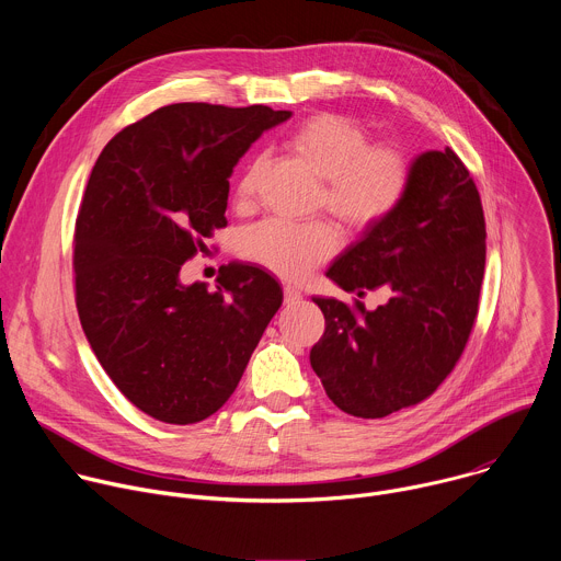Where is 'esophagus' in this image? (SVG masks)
<instances>
[{"mask_svg": "<svg viewBox=\"0 0 561 561\" xmlns=\"http://www.w3.org/2000/svg\"><path fill=\"white\" fill-rule=\"evenodd\" d=\"M299 299H301V293L297 288L284 286V304L286 306H295V304H299Z\"/></svg>", "mask_w": 561, "mask_h": 561, "instance_id": "obj_1", "label": "esophagus"}]
</instances>
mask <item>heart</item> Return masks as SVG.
I'll return each instance as SVG.
<instances>
[{"mask_svg":"<svg viewBox=\"0 0 561 561\" xmlns=\"http://www.w3.org/2000/svg\"><path fill=\"white\" fill-rule=\"evenodd\" d=\"M286 144L324 178L319 206H327L348 230L364 232L388 219L411 186V162L394 144H370L364 124L340 113H317L299 122ZM264 159L255 157L234 184V206L255 202ZM340 249V232L327 221L290 224L264 219L242 232L237 251L247 262L286 282L304 279Z\"/></svg>","mask_w":561,"mask_h":561,"instance_id":"1","label":"heart"}]
</instances>
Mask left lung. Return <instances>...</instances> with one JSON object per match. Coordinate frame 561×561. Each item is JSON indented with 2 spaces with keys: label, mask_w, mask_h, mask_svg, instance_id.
<instances>
[{
  "label": "left lung",
  "mask_w": 561,
  "mask_h": 561,
  "mask_svg": "<svg viewBox=\"0 0 561 561\" xmlns=\"http://www.w3.org/2000/svg\"><path fill=\"white\" fill-rule=\"evenodd\" d=\"M399 208L329 268L346 293L383 290L375 310L355 299L312 297L327 331L310 366L333 404L379 420L431 397L459 362L479 310L486 264V221L461 159L428 150L411 167Z\"/></svg>",
  "instance_id": "left-lung-1"
}]
</instances>
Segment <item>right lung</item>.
<instances>
[{"label": "right lung", "mask_w": 561, "mask_h": 561, "mask_svg": "<svg viewBox=\"0 0 561 561\" xmlns=\"http://www.w3.org/2000/svg\"><path fill=\"white\" fill-rule=\"evenodd\" d=\"M288 117L162 106L117 133L93 167L72 239L79 322L122 394L159 422L219 411L282 306L279 284L251 264L221 266L215 290L184 286L180 273L226 226L239 157Z\"/></svg>", "instance_id": "right-lung-1"}]
</instances>
